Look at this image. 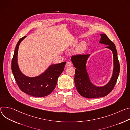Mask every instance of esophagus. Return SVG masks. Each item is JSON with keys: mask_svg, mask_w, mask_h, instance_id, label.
I'll use <instances>...</instances> for the list:
<instances>
[{"mask_svg": "<svg viewBox=\"0 0 130 130\" xmlns=\"http://www.w3.org/2000/svg\"><path fill=\"white\" fill-rule=\"evenodd\" d=\"M66 66L67 67H70L72 66V63L71 62H67V63H66Z\"/></svg>", "mask_w": 130, "mask_h": 130, "instance_id": "esophagus-1", "label": "esophagus"}]
</instances>
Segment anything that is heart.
<instances>
[{"label": "heart", "mask_w": 130, "mask_h": 130, "mask_svg": "<svg viewBox=\"0 0 130 130\" xmlns=\"http://www.w3.org/2000/svg\"><path fill=\"white\" fill-rule=\"evenodd\" d=\"M76 43H77V41H75L73 43V44L75 45L76 44ZM86 48V45L85 44V43L82 42L77 46L76 48V52L77 53H82L85 50Z\"/></svg>", "instance_id": "b5f03b06"}]
</instances>
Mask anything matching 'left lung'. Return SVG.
I'll return each mask as SVG.
<instances>
[{"mask_svg": "<svg viewBox=\"0 0 130 130\" xmlns=\"http://www.w3.org/2000/svg\"><path fill=\"white\" fill-rule=\"evenodd\" d=\"M100 36L101 38L100 42L108 45L106 48L111 50L113 56V74L110 80L106 85L98 87L90 82L86 68V63L90 54H78L71 57L72 62L76 68L74 75L76 88L82 96L86 98H98L108 94L113 89L119 74L120 64L116 46L105 34H101Z\"/></svg>", "mask_w": 130, "mask_h": 130, "instance_id": "left-lung-1", "label": "left lung"}]
</instances>
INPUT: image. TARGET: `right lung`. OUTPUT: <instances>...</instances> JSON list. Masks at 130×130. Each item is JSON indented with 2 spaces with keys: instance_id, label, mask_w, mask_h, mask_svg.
<instances>
[{
  "instance_id": "right-lung-1",
  "label": "right lung",
  "mask_w": 130,
  "mask_h": 130,
  "mask_svg": "<svg viewBox=\"0 0 130 130\" xmlns=\"http://www.w3.org/2000/svg\"><path fill=\"white\" fill-rule=\"evenodd\" d=\"M24 36L18 41L12 59L11 69L14 78L19 88L24 92L35 97H43L49 95L54 90L58 78L63 71L66 62L51 66L41 75L36 77H28L20 71L18 64V53L21 42Z\"/></svg>"
}]
</instances>
